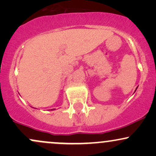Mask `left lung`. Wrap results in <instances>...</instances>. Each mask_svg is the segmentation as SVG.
<instances>
[{"label":"left lung","instance_id":"left-lung-1","mask_svg":"<svg viewBox=\"0 0 156 156\" xmlns=\"http://www.w3.org/2000/svg\"><path fill=\"white\" fill-rule=\"evenodd\" d=\"M137 88H138V87H136V89H137ZM136 90H135V92H136Z\"/></svg>","mask_w":156,"mask_h":156}]
</instances>
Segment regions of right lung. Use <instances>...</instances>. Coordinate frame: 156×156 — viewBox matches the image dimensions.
<instances>
[{"instance_id": "right-lung-1", "label": "right lung", "mask_w": 156, "mask_h": 156, "mask_svg": "<svg viewBox=\"0 0 156 156\" xmlns=\"http://www.w3.org/2000/svg\"><path fill=\"white\" fill-rule=\"evenodd\" d=\"M52 110H53V109H52Z\"/></svg>"}]
</instances>
